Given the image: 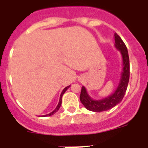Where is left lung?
Instances as JSON below:
<instances>
[{"label": "left lung", "instance_id": "1", "mask_svg": "<svg viewBox=\"0 0 148 148\" xmlns=\"http://www.w3.org/2000/svg\"><path fill=\"white\" fill-rule=\"evenodd\" d=\"M115 47L120 52L122 56L123 68L120 80L116 90L110 95L104 99L95 100L89 96L87 90L84 86H82L80 100L86 108L94 112H101L110 110L117 105L123 99L127 89L129 80H130V58L127 48L122 39L117 34H114Z\"/></svg>", "mask_w": 148, "mask_h": 148}]
</instances>
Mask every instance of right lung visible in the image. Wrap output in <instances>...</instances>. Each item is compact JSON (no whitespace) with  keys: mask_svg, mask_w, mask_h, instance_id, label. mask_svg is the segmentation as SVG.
I'll use <instances>...</instances> for the list:
<instances>
[{"mask_svg":"<svg viewBox=\"0 0 148 148\" xmlns=\"http://www.w3.org/2000/svg\"><path fill=\"white\" fill-rule=\"evenodd\" d=\"M70 87V86H68L67 87L64 88V89L62 90V93H61V95H60V98H59V104H58V105L56 106V108H55V110H53V111H52L51 113H49V114H46V115H43L42 116H52V115H53L54 114H56V113L59 110V109L60 108V107H61V105H62V95H64V93L66 92L67 89H68V88Z\"/></svg>","mask_w":148,"mask_h":148,"instance_id":"right-lung-1","label":"right lung"}]
</instances>
